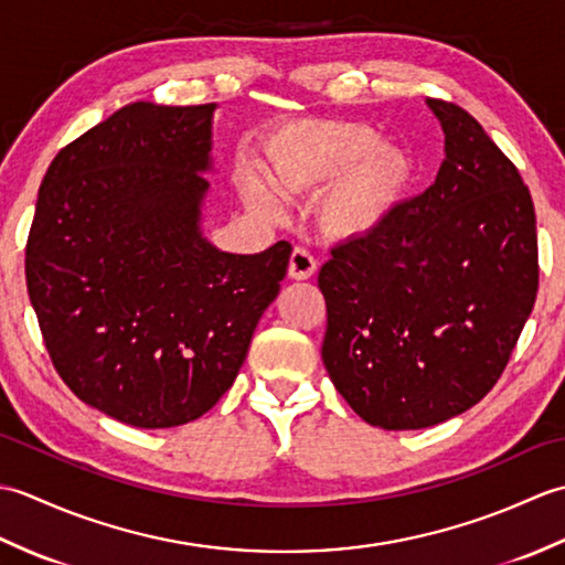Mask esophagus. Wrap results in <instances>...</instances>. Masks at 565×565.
I'll use <instances>...</instances> for the list:
<instances>
[{"mask_svg":"<svg viewBox=\"0 0 565 565\" xmlns=\"http://www.w3.org/2000/svg\"><path fill=\"white\" fill-rule=\"evenodd\" d=\"M316 269H318V262L308 249L296 247L291 252V259H289V276H291V279H296V281L310 279V276L316 274Z\"/></svg>","mask_w":565,"mask_h":565,"instance_id":"34e87169","label":"esophagus"}]
</instances>
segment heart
<instances>
[{
  "instance_id": "obj_1",
  "label": "heart",
  "mask_w": 565,
  "mask_h": 565,
  "mask_svg": "<svg viewBox=\"0 0 565 565\" xmlns=\"http://www.w3.org/2000/svg\"><path fill=\"white\" fill-rule=\"evenodd\" d=\"M271 177L289 194L322 191L318 223L340 239L369 237L386 225L417 182L413 154L381 142L376 128L350 121H298L269 140ZM247 199L276 211V196L262 174L247 179Z\"/></svg>"
}]
</instances>
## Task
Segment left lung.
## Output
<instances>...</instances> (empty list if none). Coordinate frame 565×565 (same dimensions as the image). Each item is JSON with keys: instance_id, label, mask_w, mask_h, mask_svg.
<instances>
[{"instance_id": "obj_1", "label": "left lung", "mask_w": 565, "mask_h": 565, "mask_svg": "<svg viewBox=\"0 0 565 565\" xmlns=\"http://www.w3.org/2000/svg\"><path fill=\"white\" fill-rule=\"evenodd\" d=\"M444 162L425 194L369 237L330 249L318 286L322 364L381 429H423L495 386L539 289L530 189L461 106L427 99Z\"/></svg>"}]
</instances>
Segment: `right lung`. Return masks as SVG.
<instances>
[{
    "mask_svg": "<svg viewBox=\"0 0 565 565\" xmlns=\"http://www.w3.org/2000/svg\"><path fill=\"white\" fill-rule=\"evenodd\" d=\"M215 104H128L47 167L31 306L67 388L118 423L186 425L233 386L291 245L233 255L201 231Z\"/></svg>",
    "mask_w": 565,
    "mask_h": 565,
    "instance_id": "add662e5",
    "label": "right lung"
}]
</instances>
